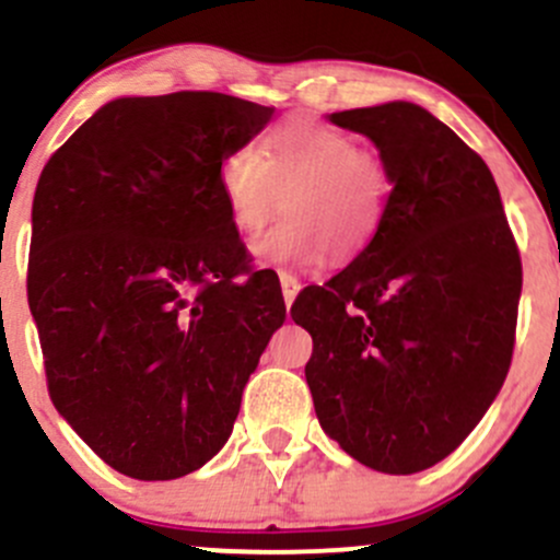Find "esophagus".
Segmentation results:
<instances>
[{
	"label": "esophagus",
	"mask_w": 560,
	"mask_h": 560,
	"mask_svg": "<svg viewBox=\"0 0 560 560\" xmlns=\"http://www.w3.org/2000/svg\"><path fill=\"white\" fill-rule=\"evenodd\" d=\"M279 281H281V295H284V303L287 306H292L298 298V292H301V281H298L292 273H287V270H281Z\"/></svg>",
	"instance_id": "34e87169"
}]
</instances>
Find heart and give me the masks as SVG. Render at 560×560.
Listing matches in <instances>:
<instances>
[{
    "label": "heart",
    "mask_w": 560,
    "mask_h": 560,
    "mask_svg": "<svg viewBox=\"0 0 560 560\" xmlns=\"http://www.w3.org/2000/svg\"><path fill=\"white\" fill-rule=\"evenodd\" d=\"M219 191L244 238L262 233L284 202L290 217L257 244L273 265H316L360 257L387 213V171L358 138L314 118H287L262 151L235 145L219 162Z\"/></svg>",
    "instance_id": "b5f03b06"
}]
</instances>
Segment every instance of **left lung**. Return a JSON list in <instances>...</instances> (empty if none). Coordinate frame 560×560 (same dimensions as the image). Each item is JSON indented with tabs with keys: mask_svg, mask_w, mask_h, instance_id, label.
Here are the masks:
<instances>
[{
	"mask_svg": "<svg viewBox=\"0 0 560 560\" xmlns=\"http://www.w3.org/2000/svg\"><path fill=\"white\" fill-rule=\"evenodd\" d=\"M380 149V235L292 303L322 431L374 471L436 466L477 428L515 349L523 265L493 173L420 105L330 116Z\"/></svg>",
	"mask_w": 560,
	"mask_h": 560,
	"instance_id": "8db88e82",
	"label": "left lung"
}]
</instances>
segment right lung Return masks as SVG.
Wrapping results in <instances>:
<instances>
[{
  "mask_svg": "<svg viewBox=\"0 0 560 560\" xmlns=\"http://www.w3.org/2000/svg\"><path fill=\"white\" fill-rule=\"evenodd\" d=\"M270 116L219 92L121 97L39 173L26 295L50 400L132 479L186 477L224 447L287 319L217 178Z\"/></svg>",
  "mask_w": 560,
  "mask_h": 560,
  "instance_id": "add662e5",
  "label": "right lung"
}]
</instances>
